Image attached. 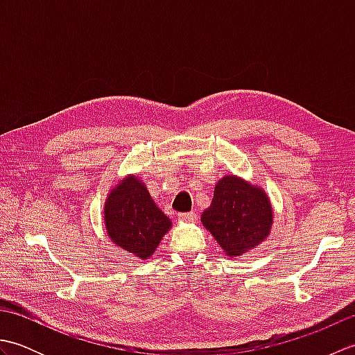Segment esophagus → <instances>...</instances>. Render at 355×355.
Segmentation results:
<instances>
[{"label": "esophagus", "mask_w": 355, "mask_h": 355, "mask_svg": "<svg viewBox=\"0 0 355 355\" xmlns=\"http://www.w3.org/2000/svg\"><path fill=\"white\" fill-rule=\"evenodd\" d=\"M178 218L182 221H186V223H191V221H195L197 220V214H193V212H186V214H180L178 215Z\"/></svg>", "instance_id": "esophagus-1"}]
</instances>
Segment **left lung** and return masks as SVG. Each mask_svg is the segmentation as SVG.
<instances>
[{"instance_id": "left-lung-1", "label": "left lung", "mask_w": 355, "mask_h": 355, "mask_svg": "<svg viewBox=\"0 0 355 355\" xmlns=\"http://www.w3.org/2000/svg\"><path fill=\"white\" fill-rule=\"evenodd\" d=\"M201 221L224 253L238 258L268 238L273 209L261 187L225 175L216 183L212 205L202 212Z\"/></svg>"}]
</instances>
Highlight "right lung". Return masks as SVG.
Wrapping results in <instances>:
<instances>
[{
  "label": "right lung",
  "mask_w": 355,
  "mask_h": 355,
  "mask_svg": "<svg viewBox=\"0 0 355 355\" xmlns=\"http://www.w3.org/2000/svg\"><path fill=\"white\" fill-rule=\"evenodd\" d=\"M107 235L117 247L140 259L155 252L171 220L160 209L137 177L128 175L111 189L103 209Z\"/></svg>",
  "instance_id": "1"
}]
</instances>
